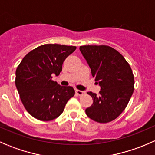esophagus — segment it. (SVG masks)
<instances>
[{
  "mask_svg": "<svg viewBox=\"0 0 155 155\" xmlns=\"http://www.w3.org/2000/svg\"><path fill=\"white\" fill-rule=\"evenodd\" d=\"M76 94L77 95H79V96H82V95H83L84 94H85V92L82 91H80V90H78V89H76Z\"/></svg>",
  "mask_w": 155,
  "mask_h": 155,
  "instance_id": "esophagus-1",
  "label": "esophagus"
}]
</instances>
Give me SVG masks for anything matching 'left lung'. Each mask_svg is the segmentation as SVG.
I'll return each instance as SVG.
<instances>
[{"label":"left lung","mask_w":155,"mask_h":155,"mask_svg":"<svg viewBox=\"0 0 155 155\" xmlns=\"http://www.w3.org/2000/svg\"><path fill=\"white\" fill-rule=\"evenodd\" d=\"M79 49L101 86L99 96L87 92L93 104L85 109V113L98 123L110 122L125 109L134 93L130 66L121 53L109 46L87 45L81 46Z\"/></svg>","instance_id":"8db88e82"}]
</instances>
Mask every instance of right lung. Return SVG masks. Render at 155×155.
<instances>
[{
    "instance_id": "obj_1",
    "label": "right lung",
    "mask_w": 155,
    "mask_h": 155,
    "mask_svg": "<svg viewBox=\"0 0 155 155\" xmlns=\"http://www.w3.org/2000/svg\"><path fill=\"white\" fill-rule=\"evenodd\" d=\"M73 46L44 44L28 53L15 71V86L28 112L40 121H48L63 112L74 96V89L61 86L51 79L58 76L68 56L76 50Z\"/></svg>"
}]
</instances>
